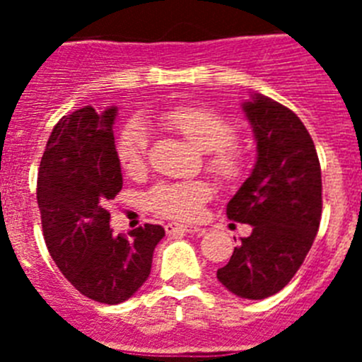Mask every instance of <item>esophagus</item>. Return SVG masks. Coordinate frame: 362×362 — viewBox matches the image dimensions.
Wrapping results in <instances>:
<instances>
[{
  "mask_svg": "<svg viewBox=\"0 0 362 362\" xmlns=\"http://www.w3.org/2000/svg\"><path fill=\"white\" fill-rule=\"evenodd\" d=\"M165 230L168 235H174V233H192V232H204L203 228H197V226L190 225H181V223H166Z\"/></svg>",
  "mask_w": 362,
  "mask_h": 362,
  "instance_id": "esophagus-1",
  "label": "esophagus"
}]
</instances>
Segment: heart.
Masks as SVG:
<instances>
[{
  "label": "heart",
  "mask_w": 362,
  "mask_h": 362,
  "mask_svg": "<svg viewBox=\"0 0 362 362\" xmlns=\"http://www.w3.org/2000/svg\"><path fill=\"white\" fill-rule=\"evenodd\" d=\"M159 123L206 152V168L223 183H239L246 174V156L235 145V130L219 112L203 105H179L159 114ZM148 150V132L143 121L130 119L121 129L116 156L127 174L143 170ZM210 187L203 181L159 183L146 194V206L168 219L194 221L203 214Z\"/></svg>",
  "instance_id": "1"
}]
</instances>
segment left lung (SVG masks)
<instances>
[{"instance_id":"8db88e82","label":"left lung","mask_w":362,"mask_h":362,"mask_svg":"<svg viewBox=\"0 0 362 362\" xmlns=\"http://www.w3.org/2000/svg\"><path fill=\"white\" fill-rule=\"evenodd\" d=\"M243 110L257 161L226 204V216L252 225V233L233 248L217 279L243 299H267L290 283L312 248L322 212L321 165L308 130L290 108L252 94Z\"/></svg>"}]
</instances>
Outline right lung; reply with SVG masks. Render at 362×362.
Returning <instances> with one entry per match:
<instances>
[{
  "instance_id": "obj_1",
  "label": "right lung",
  "mask_w": 362,
  "mask_h": 362,
  "mask_svg": "<svg viewBox=\"0 0 362 362\" xmlns=\"http://www.w3.org/2000/svg\"><path fill=\"white\" fill-rule=\"evenodd\" d=\"M117 107L79 108L50 134L37 174V206L47 248L74 288L119 305L148 279L165 228L145 225L112 235L108 201L123 188L116 156Z\"/></svg>"
}]
</instances>
